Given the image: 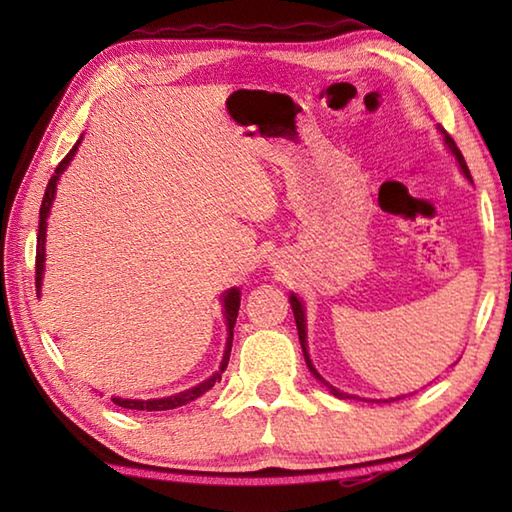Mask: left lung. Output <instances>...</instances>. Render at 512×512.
<instances>
[{"instance_id":"1","label":"left lung","mask_w":512,"mask_h":512,"mask_svg":"<svg viewBox=\"0 0 512 512\" xmlns=\"http://www.w3.org/2000/svg\"><path fill=\"white\" fill-rule=\"evenodd\" d=\"M440 131H443V128H440ZM443 135H445V142H447V146H449V149H452V153L456 155V160H458V164H461V169H463V173H465V176L467 178H470L472 180V176H470V169H467V164H465V158H463V153L461 151H458V146H456V142L452 140V135H449V133H445L443 131ZM291 309H293V316H296V325H298V336H300V345H302V352H305V361H307V366H309V370L311 372H314V377L316 379H320V381H323V384L325 386H329L327 384V381L323 379V377H320L318 375V372H316V368L314 366H311V361H309V354H307V332H305V311H302V305H300V300L296 298V296H293V293H291ZM329 391H332L336 397H341V400H345V397H350V395H345V393H341V391H336V388H332V386H329Z\"/></svg>"}]
</instances>
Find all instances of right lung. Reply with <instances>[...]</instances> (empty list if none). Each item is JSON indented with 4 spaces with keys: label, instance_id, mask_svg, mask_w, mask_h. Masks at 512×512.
<instances>
[{
    "label": "right lung",
    "instance_id": "1",
    "mask_svg": "<svg viewBox=\"0 0 512 512\" xmlns=\"http://www.w3.org/2000/svg\"><path fill=\"white\" fill-rule=\"evenodd\" d=\"M76 149H79V142L72 146V151H69L60 164L56 167V173L51 176L49 185L45 189V198H42V205H40V223H38V246H36V291L40 293V284H42V268H45V235H47V216H49V207L51 201H54V194H56V183H58V176L63 173V169L69 164V160L74 158ZM239 291L237 289H230L228 293L223 296V307H225V320H228V345H225V354H223V361H221V370L212 375L210 379H205L203 384H198L194 388H189L185 393H178V395H171V397H162V400H121V397H112V402L121 409H133V411H169V409H178V406H185L189 402L198 400V397L205 395L210 388L216 384V381H221V372L228 368V361H230V350H232V332H235V323H237V314H239Z\"/></svg>",
    "mask_w": 512,
    "mask_h": 512
}]
</instances>
